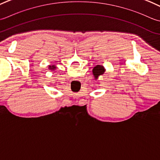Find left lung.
Wrapping results in <instances>:
<instances>
[{
	"mask_svg": "<svg viewBox=\"0 0 160 160\" xmlns=\"http://www.w3.org/2000/svg\"><path fill=\"white\" fill-rule=\"evenodd\" d=\"M104 72H105V68L103 66H100V65H97L92 70V74L95 79H98V77L100 75H102Z\"/></svg>",
	"mask_w": 160,
	"mask_h": 160,
	"instance_id": "1",
	"label": "left lung"
}]
</instances>
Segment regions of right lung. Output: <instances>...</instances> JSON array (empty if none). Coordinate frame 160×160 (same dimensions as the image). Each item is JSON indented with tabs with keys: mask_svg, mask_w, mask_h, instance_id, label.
Listing matches in <instances>:
<instances>
[{
	"mask_svg": "<svg viewBox=\"0 0 160 160\" xmlns=\"http://www.w3.org/2000/svg\"><path fill=\"white\" fill-rule=\"evenodd\" d=\"M49 69L54 70L56 69V66H49Z\"/></svg>",
	"mask_w": 160,
	"mask_h": 160,
	"instance_id": "right-lung-1",
	"label": "right lung"
}]
</instances>
